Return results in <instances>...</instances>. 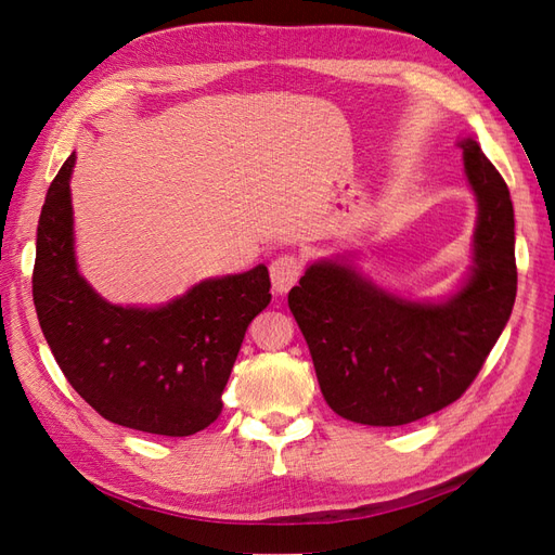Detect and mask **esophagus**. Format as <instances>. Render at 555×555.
I'll return each instance as SVG.
<instances>
[{"mask_svg": "<svg viewBox=\"0 0 555 555\" xmlns=\"http://www.w3.org/2000/svg\"><path fill=\"white\" fill-rule=\"evenodd\" d=\"M304 273V261L296 255H282L271 263V280L278 294H287Z\"/></svg>", "mask_w": 555, "mask_h": 555, "instance_id": "34e87169", "label": "esophagus"}]
</instances>
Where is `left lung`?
Wrapping results in <instances>:
<instances>
[{
	"instance_id": "left-lung-1",
	"label": "left lung",
	"mask_w": 555,
	"mask_h": 555,
	"mask_svg": "<svg viewBox=\"0 0 555 555\" xmlns=\"http://www.w3.org/2000/svg\"><path fill=\"white\" fill-rule=\"evenodd\" d=\"M479 206L475 266L444 304H412L354 268L317 261L289 292L319 389L347 422L402 426L459 400L491 354L516 298L514 208L477 141H461Z\"/></svg>"
}]
</instances>
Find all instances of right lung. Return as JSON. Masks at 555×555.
<instances>
[{"label":"right lung","instance_id":"1","mask_svg":"<svg viewBox=\"0 0 555 555\" xmlns=\"http://www.w3.org/2000/svg\"><path fill=\"white\" fill-rule=\"evenodd\" d=\"M74 162L50 182L39 217L31 294L41 331L92 410L117 426L188 438L222 412L245 331L271 304L268 268L204 280L162 308L108 304L76 268Z\"/></svg>","mask_w":555,"mask_h":555}]
</instances>
